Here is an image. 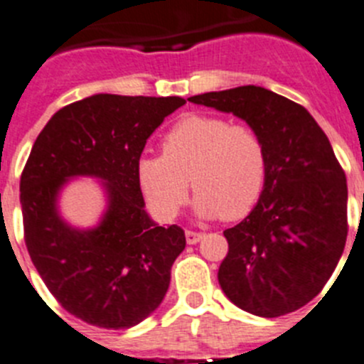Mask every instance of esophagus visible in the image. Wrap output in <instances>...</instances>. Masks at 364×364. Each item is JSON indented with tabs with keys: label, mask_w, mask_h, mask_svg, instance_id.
Here are the masks:
<instances>
[{
	"label": "esophagus",
	"mask_w": 364,
	"mask_h": 364,
	"mask_svg": "<svg viewBox=\"0 0 364 364\" xmlns=\"http://www.w3.org/2000/svg\"><path fill=\"white\" fill-rule=\"evenodd\" d=\"M202 238H204V235H202V232L186 231V240H188L189 245H195V243H198Z\"/></svg>",
	"instance_id": "obj_1"
}]
</instances>
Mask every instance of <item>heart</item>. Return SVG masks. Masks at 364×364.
<instances>
[{
	"mask_svg": "<svg viewBox=\"0 0 364 364\" xmlns=\"http://www.w3.org/2000/svg\"><path fill=\"white\" fill-rule=\"evenodd\" d=\"M136 180L149 211L162 222L188 202L202 218L240 220L258 204L265 189L267 151L251 124L225 117L191 113L162 139V156H142Z\"/></svg>",
	"mask_w": 364,
	"mask_h": 364,
	"instance_id": "1",
	"label": "heart"
}]
</instances>
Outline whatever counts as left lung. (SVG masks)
I'll return each instance as SVG.
<instances>
[{"instance_id": "8db88e82", "label": "left lung", "mask_w": 364, "mask_h": 364, "mask_svg": "<svg viewBox=\"0 0 364 364\" xmlns=\"http://www.w3.org/2000/svg\"><path fill=\"white\" fill-rule=\"evenodd\" d=\"M232 113L262 135L265 189L247 218L225 229L229 252L218 283L242 311L278 318L314 299L343 255L346 176L314 117L301 105L262 86L189 97Z\"/></svg>"}]
</instances>
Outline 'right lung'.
Returning <instances> with one entry per match:
<instances>
[{
	"mask_svg": "<svg viewBox=\"0 0 364 364\" xmlns=\"http://www.w3.org/2000/svg\"><path fill=\"white\" fill-rule=\"evenodd\" d=\"M184 105L97 93L53 113L32 146L19 184L26 249L53 298L85 323L129 328L168 292L186 235L149 218L136 164L149 135ZM72 176L105 180L109 208L97 228L75 230L58 216V191Z\"/></svg>",
	"mask_w": 364,
	"mask_h": 364,
	"instance_id": "obj_1",
	"label": "right lung"
}]
</instances>
